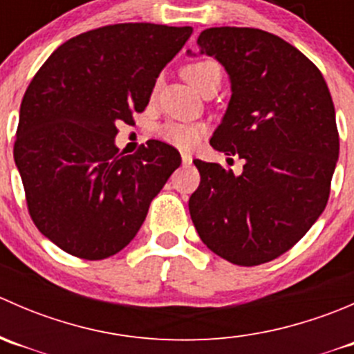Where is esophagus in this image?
<instances>
[{
	"label": "esophagus",
	"mask_w": 354,
	"mask_h": 354,
	"mask_svg": "<svg viewBox=\"0 0 354 354\" xmlns=\"http://www.w3.org/2000/svg\"><path fill=\"white\" fill-rule=\"evenodd\" d=\"M192 156L190 154H187V152H183V154H181V162H183V166L187 167V166H190L192 164Z\"/></svg>",
	"instance_id": "esophagus-1"
}]
</instances>
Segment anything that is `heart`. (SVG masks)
<instances>
[{"label": "heart", "instance_id": "heart-1", "mask_svg": "<svg viewBox=\"0 0 354 354\" xmlns=\"http://www.w3.org/2000/svg\"><path fill=\"white\" fill-rule=\"evenodd\" d=\"M183 77L187 78L192 87L202 92L210 82L221 80V68L212 59H200L183 68ZM207 133V127L203 123H188V121H169L160 127L159 135L164 142L181 151H190L197 147Z\"/></svg>", "mask_w": 354, "mask_h": 354}]
</instances>
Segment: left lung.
I'll return each instance as SVG.
<instances>
[{"instance_id":"8db88e82","label":"left lung","mask_w":354,"mask_h":354,"mask_svg":"<svg viewBox=\"0 0 354 354\" xmlns=\"http://www.w3.org/2000/svg\"><path fill=\"white\" fill-rule=\"evenodd\" d=\"M197 44L226 68L233 92L210 145L245 166L236 176L195 159L190 216L216 255L260 266L298 243L326 209L339 157L330 92L303 53L260 28H207Z\"/></svg>"}]
</instances>
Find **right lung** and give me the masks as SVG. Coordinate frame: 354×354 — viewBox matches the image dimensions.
Instances as JSON below:
<instances>
[{"mask_svg": "<svg viewBox=\"0 0 354 354\" xmlns=\"http://www.w3.org/2000/svg\"><path fill=\"white\" fill-rule=\"evenodd\" d=\"M192 32L106 25L59 46L32 78L13 157L32 221L63 252L102 260L123 250L180 167V152L164 142L123 156L114 137L118 123L147 108L156 78Z\"/></svg>", "mask_w": 354, "mask_h": 354, "instance_id": "right-lung-1", "label": "right lung"}]
</instances>
